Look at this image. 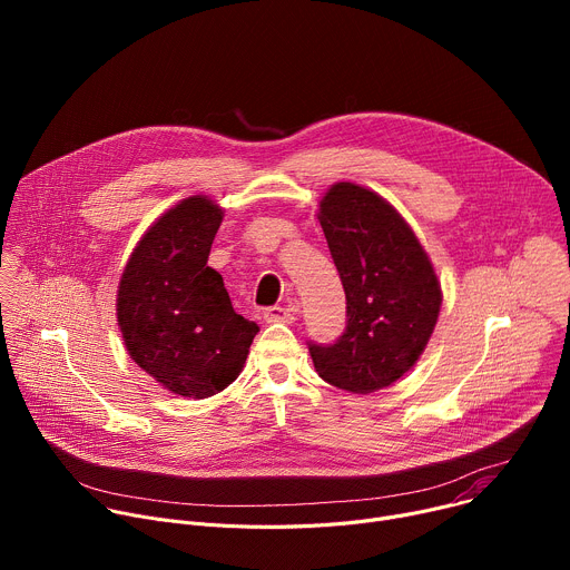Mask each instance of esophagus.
Listing matches in <instances>:
<instances>
[{
  "label": "esophagus",
  "instance_id": "1",
  "mask_svg": "<svg viewBox=\"0 0 570 570\" xmlns=\"http://www.w3.org/2000/svg\"><path fill=\"white\" fill-rule=\"evenodd\" d=\"M264 320L266 322H293L295 320V311L288 306H268L264 308Z\"/></svg>",
  "mask_w": 570,
  "mask_h": 570
}]
</instances>
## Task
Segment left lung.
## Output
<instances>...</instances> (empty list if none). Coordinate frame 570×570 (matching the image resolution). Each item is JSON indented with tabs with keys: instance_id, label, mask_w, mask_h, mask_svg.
<instances>
[{
	"instance_id": "left-lung-1",
	"label": "left lung",
	"mask_w": 570,
	"mask_h": 570,
	"mask_svg": "<svg viewBox=\"0 0 570 570\" xmlns=\"http://www.w3.org/2000/svg\"><path fill=\"white\" fill-rule=\"evenodd\" d=\"M320 225L347 297V327L334 345L308 343L317 374L350 392L392 385L422 356L440 315L442 288L420 238L379 194L334 185Z\"/></svg>"
}]
</instances>
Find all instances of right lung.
<instances>
[{
    "label": "right lung",
    "instance_id": "obj_1",
    "mask_svg": "<svg viewBox=\"0 0 570 570\" xmlns=\"http://www.w3.org/2000/svg\"><path fill=\"white\" fill-rule=\"evenodd\" d=\"M223 209L207 196L161 214L132 250L117 291V322L130 358L180 396L225 390L259 327L232 308L207 266Z\"/></svg>",
    "mask_w": 570,
    "mask_h": 570
}]
</instances>
